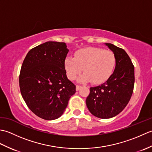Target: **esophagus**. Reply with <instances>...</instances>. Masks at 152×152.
<instances>
[{"instance_id": "obj_1", "label": "esophagus", "mask_w": 152, "mask_h": 152, "mask_svg": "<svg viewBox=\"0 0 152 152\" xmlns=\"http://www.w3.org/2000/svg\"><path fill=\"white\" fill-rule=\"evenodd\" d=\"M80 88H81V86L76 85V91H78V90H80Z\"/></svg>"}]
</instances>
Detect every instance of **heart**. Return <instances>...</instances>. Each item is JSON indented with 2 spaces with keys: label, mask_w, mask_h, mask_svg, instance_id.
Masks as SVG:
<instances>
[{
  "label": "heart",
  "mask_w": 152,
  "mask_h": 152,
  "mask_svg": "<svg viewBox=\"0 0 152 152\" xmlns=\"http://www.w3.org/2000/svg\"><path fill=\"white\" fill-rule=\"evenodd\" d=\"M117 60L111 51L88 47L77 50L74 57L68 56L64 60V68L69 79L74 80L82 72L79 78L82 82H91L99 85L106 82L114 74Z\"/></svg>",
  "instance_id": "obj_1"
}]
</instances>
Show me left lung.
Here are the masks:
<instances>
[{"mask_svg":"<svg viewBox=\"0 0 152 152\" xmlns=\"http://www.w3.org/2000/svg\"><path fill=\"white\" fill-rule=\"evenodd\" d=\"M116 57L117 64L112 76L102 85L90 88L86 99L89 112L96 117L107 119L119 114L129 102L134 84V67L122 48L106 43Z\"/></svg>","mask_w":152,"mask_h":152,"instance_id":"1","label":"left lung"}]
</instances>
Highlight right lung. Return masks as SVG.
<instances>
[{
  "mask_svg": "<svg viewBox=\"0 0 152 152\" xmlns=\"http://www.w3.org/2000/svg\"><path fill=\"white\" fill-rule=\"evenodd\" d=\"M68 52L65 43L46 42L28 51L22 64L19 77L22 97L35 115L46 120L59 118L76 93L64 68Z\"/></svg>",
  "mask_w": 152,
  "mask_h": 152,
  "instance_id": "1",
  "label": "right lung"
}]
</instances>
